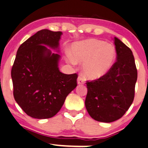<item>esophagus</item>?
Returning a JSON list of instances; mask_svg holds the SVG:
<instances>
[{
  "label": "esophagus",
  "mask_w": 148,
  "mask_h": 148,
  "mask_svg": "<svg viewBox=\"0 0 148 148\" xmlns=\"http://www.w3.org/2000/svg\"><path fill=\"white\" fill-rule=\"evenodd\" d=\"M77 82L78 84H84V80L82 78V76H79L77 78Z\"/></svg>",
  "instance_id": "esophagus-1"
}]
</instances>
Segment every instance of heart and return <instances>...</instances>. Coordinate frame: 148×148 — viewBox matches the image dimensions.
<instances>
[{"label": "heart", "mask_w": 148, "mask_h": 148, "mask_svg": "<svg viewBox=\"0 0 148 148\" xmlns=\"http://www.w3.org/2000/svg\"><path fill=\"white\" fill-rule=\"evenodd\" d=\"M72 55L68 53L69 61L72 64L84 62V75L89 79H97L111 69L116 58V51L111 44L97 39H89L73 45Z\"/></svg>", "instance_id": "obj_1"}]
</instances>
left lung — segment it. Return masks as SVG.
Masks as SVG:
<instances>
[{"instance_id": "left-lung-1", "label": "left lung", "mask_w": 148, "mask_h": 148, "mask_svg": "<svg viewBox=\"0 0 148 148\" xmlns=\"http://www.w3.org/2000/svg\"><path fill=\"white\" fill-rule=\"evenodd\" d=\"M116 61L107 74L86 81L85 106L90 117L112 123L123 116L135 97L137 70L132 51L116 37L114 38Z\"/></svg>"}]
</instances>
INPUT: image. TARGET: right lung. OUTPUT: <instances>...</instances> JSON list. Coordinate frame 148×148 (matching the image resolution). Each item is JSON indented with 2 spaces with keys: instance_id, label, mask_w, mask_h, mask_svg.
I'll use <instances>...</instances> for the list:
<instances>
[{
  "instance_id": "1",
  "label": "right lung",
  "mask_w": 148,
  "mask_h": 148,
  "mask_svg": "<svg viewBox=\"0 0 148 148\" xmlns=\"http://www.w3.org/2000/svg\"><path fill=\"white\" fill-rule=\"evenodd\" d=\"M62 34L47 29L38 31L20 45L11 69L15 100L34 119L54 116L77 86V74L61 72L60 56L45 46L58 49Z\"/></svg>"
}]
</instances>
